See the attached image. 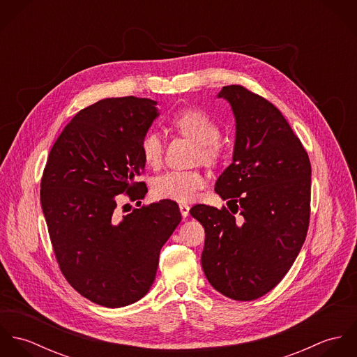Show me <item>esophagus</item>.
<instances>
[{"label":"esophagus","mask_w":357,"mask_h":357,"mask_svg":"<svg viewBox=\"0 0 357 357\" xmlns=\"http://www.w3.org/2000/svg\"><path fill=\"white\" fill-rule=\"evenodd\" d=\"M178 207H180V213H181L183 217H187L190 214V206L188 204H180Z\"/></svg>","instance_id":"34e87169"}]
</instances>
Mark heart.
<instances>
[{
  "label": "heart",
  "instance_id": "heart-1",
  "mask_svg": "<svg viewBox=\"0 0 357 357\" xmlns=\"http://www.w3.org/2000/svg\"><path fill=\"white\" fill-rule=\"evenodd\" d=\"M174 128L187 139L199 146V153L204 162H215L220 156L218 125L202 111L185 109L174 116ZM143 159L150 166H159L163 155V139L159 132L150 130L140 143ZM206 185V178L199 172L172 170L159 176L153 183V195L158 199L190 202L195 199Z\"/></svg>",
  "mask_w": 357,
  "mask_h": 357
}]
</instances>
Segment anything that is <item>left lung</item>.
<instances>
[{
  "label": "left lung",
  "mask_w": 357,
  "mask_h": 357,
  "mask_svg": "<svg viewBox=\"0 0 357 357\" xmlns=\"http://www.w3.org/2000/svg\"><path fill=\"white\" fill-rule=\"evenodd\" d=\"M217 96L235 116L232 163L214 188L231 211L197 204L190 213L206 232L201 259L208 283L228 298L252 301L284 278L305 242L310 162L272 102L241 85Z\"/></svg>",
  "instance_id": "left-lung-1"
}]
</instances>
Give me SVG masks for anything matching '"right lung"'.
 I'll return each instance as SVG.
<instances>
[{
	"mask_svg": "<svg viewBox=\"0 0 357 357\" xmlns=\"http://www.w3.org/2000/svg\"><path fill=\"white\" fill-rule=\"evenodd\" d=\"M158 115L151 99L95 102L64 128L44 169L41 206L60 271L98 305H130L149 293L159 252L181 221L178 204L166 199L115 211L119 194H147L136 181L146 167L140 143Z\"/></svg>",
	"mask_w": 357,
	"mask_h": 357,
	"instance_id": "obj_1",
	"label": "right lung"
}]
</instances>
